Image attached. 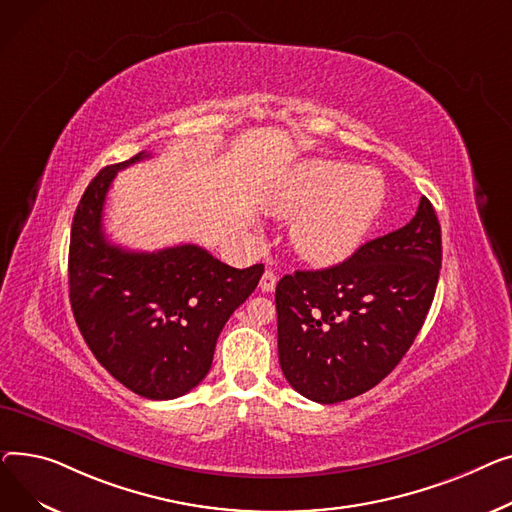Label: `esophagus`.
Masks as SVG:
<instances>
[{"label": "esophagus", "instance_id": "obj_1", "mask_svg": "<svg viewBox=\"0 0 512 512\" xmlns=\"http://www.w3.org/2000/svg\"><path fill=\"white\" fill-rule=\"evenodd\" d=\"M275 287H277V275L273 273V270H264V275L260 279V289L264 293H270V291H275Z\"/></svg>", "mask_w": 512, "mask_h": 512}]
</instances>
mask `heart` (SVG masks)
I'll use <instances>...</instances> for the list:
<instances>
[{
    "instance_id": "1",
    "label": "heart",
    "mask_w": 512,
    "mask_h": 512,
    "mask_svg": "<svg viewBox=\"0 0 512 512\" xmlns=\"http://www.w3.org/2000/svg\"><path fill=\"white\" fill-rule=\"evenodd\" d=\"M384 182L374 169L341 161L299 165L275 194L277 215L302 213L291 229L295 250L314 264H339L362 246L384 204Z\"/></svg>"
}]
</instances>
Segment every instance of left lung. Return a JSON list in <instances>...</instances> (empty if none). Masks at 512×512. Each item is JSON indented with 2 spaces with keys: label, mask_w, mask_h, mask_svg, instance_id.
I'll use <instances>...</instances> for the list:
<instances>
[{
  "label": "left lung",
  "mask_w": 512,
  "mask_h": 512,
  "mask_svg": "<svg viewBox=\"0 0 512 512\" xmlns=\"http://www.w3.org/2000/svg\"><path fill=\"white\" fill-rule=\"evenodd\" d=\"M442 266V235L422 196L401 229L322 270H295L275 293L279 362L287 382L330 405L374 388L424 326Z\"/></svg>",
  "instance_id": "1"
}]
</instances>
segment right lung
<instances>
[{
  "label": "right lung",
  "instance_id": "add662e5",
  "mask_svg": "<svg viewBox=\"0 0 512 512\" xmlns=\"http://www.w3.org/2000/svg\"><path fill=\"white\" fill-rule=\"evenodd\" d=\"M146 157L101 169L84 190L68 281L76 324L97 362L132 393L167 401L204 380L225 322L252 295L264 266L233 268L194 244L159 252L113 246L103 231L109 186L119 169Z\"/></svg>",
  "mask_w": 512,
  "mask_h": 512
}]
</instances>
